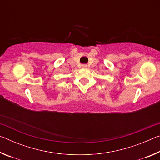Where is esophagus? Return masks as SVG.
Here are the masks:
<instances>
[{"label":"esophagus","mask_w":160,"mask_h":160,"mask_svg":"<svg viewBox=\"0 0 160 160\" xmlns=\"http://www.w3.org/2000/svg\"><path fill=\"white\" fill-rule=\"evenodd\" d=\"M82 68H87V65H82Z\"/></svg>","instance_id":"esophagus-1"}]
</instances>
